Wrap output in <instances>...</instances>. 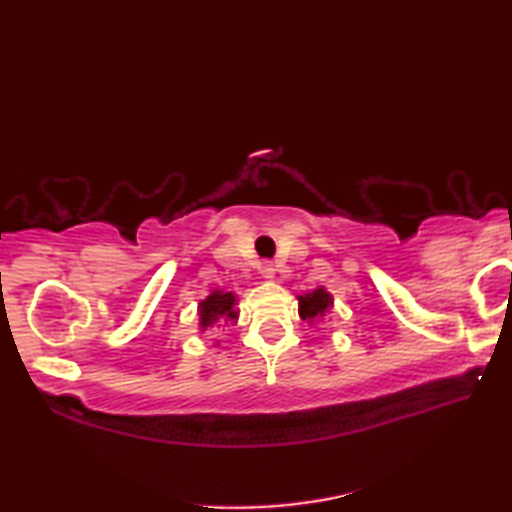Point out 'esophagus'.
<instances>
[{
	"instance_id": "esophagus-1",
	"label": "esophagus",
	"mask_w": 512,
	"mask_h": 512,
	"mask_svg": "<svg viewBox=\"0 0 512 512\" xmlns=\"http://www.w3.org/2000/svg\"><path fill=\"white\" fill-rule=\"evenodd\" d=\"M259 273H262L264 279H273L275 277V264L273 262H264L259 266Z\"/></svg>"
}]
</instances>
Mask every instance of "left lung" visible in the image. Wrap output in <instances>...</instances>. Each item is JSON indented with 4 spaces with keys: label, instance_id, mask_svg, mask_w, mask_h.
Masks as SVG:
<instances>
[{
    "label": "left lung",
    "instance_id": "left-lung-1",
    "mask_svg": "<svg viewBox=\"0 0 512 512\" xmlns=\"http://www.w3.org/2000/svg\"><path fill=\"white\" fill-rule=\"evenodd\" d=\"M332 308V297L323 288L310 292V295L299 297V314L303 321H314L323 317Z\"/></svg>",
    "mask_w": 512,
    "mask_h": 512
}]
</instances>
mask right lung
<instances>
[{"label":"right lung","mask_w":512,"mask_h":512,"mask_svg":"<svg viewBox=\"0 0 512 512\" xmlns=\"http://www.w3.org/2000/svg\"><path fill=\"white\" fill-rule=\"evenodd\" d=\"M235 306V295L233 292H220L215 290L211 292L200 303V328H209L215 321H235L237 319V310Z\"/></svg>","instance_id":"right-lung-1"}]
</instances>
